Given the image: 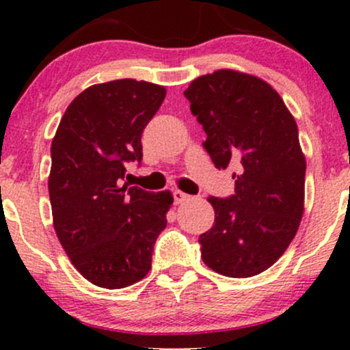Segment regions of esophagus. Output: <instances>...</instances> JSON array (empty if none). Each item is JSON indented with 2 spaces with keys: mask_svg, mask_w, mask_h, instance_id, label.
Returning <instances> with one entry per match:
<instances>
[{
  "mask_svg": "<svg viewBox=\"0 0 350 350\" xmlns=\"http://www.w3.org/2000/svg\"><path fill=\"white\" fill-rule=\"evenodd\" d=\"M172 198H174V204H180V202H184L189 196L184 194L183 191H172Z\"/></svg>",
  "mask_w": 350,
  "mask_h": 350,
  "instance_id": "34e87169",
  "label": "esophagus"
}]
</instances>
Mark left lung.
Returning <instances> with one entry per match:
<instances>
[{"label": "left lung", "mask_w": 350, "mask_h": 350, "mask_svg": "<svg viewBox=\"0 0 350 350\" xmlns=\"http://www.w3.org/2000/svg\"><path fill=\"white\" fill-rule=\"evenodd\" d=\"M184 95L217 170H239L234 196L207 199L215 220L199 237L204 263L230 278L260 275L286 252L303 217L306 159L295 118L270 83L230 69L192 80Z\"/></svg>", "instance_id": "obj_1"}]
</instances>
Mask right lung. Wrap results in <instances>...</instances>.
I'll return each instance as SVG.
<instances>
[{"mask_svg": "<svg viewBox=\"0 0 350 350\" xmlns=\"http://www.w3.org/2000/svg\"><path fill=\"white\" fill-rule=\"evenodd\" d=\"M166 97L144 80L97 83L77 95L51 146L49 198L55 234L90 283L126 288L151 270L152 247L166 228L170 191L130 187L124 164L142 163V135Z\"/></svg>", "mask_w": 350, "mask_h": 350, "instance_id": "right-lung-1", "label": "right lung"}]
</instances>
